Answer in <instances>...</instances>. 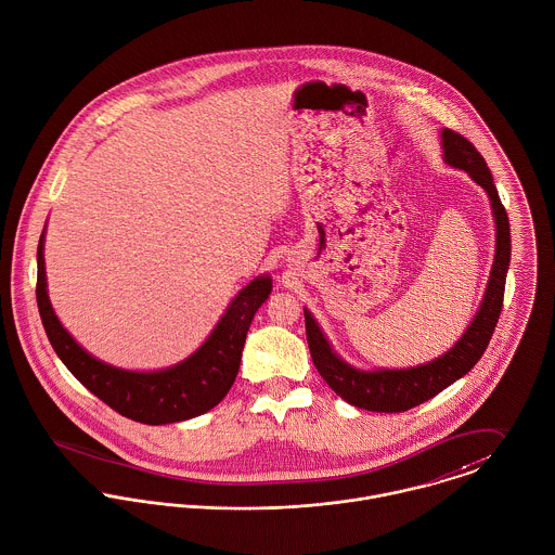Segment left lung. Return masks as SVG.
<instances>
[{"instance_id":"obj_1","label":"left lung","mask_w":555,"mask_h":555,"mask_svg":"<svg viewBox=\"0 0 555 555\" xmlns=\"http://www.w3.org/2000/svg\"><path fill=\"white\" fill-rule=\"evenodd\" d=\"M440 138L444 149V162L453 168L468 172L470 179L483 186L490 195L493 219H495V257H493L492 276H490L481 307L477 310L473 323L466 327L464 336L455 343V347H451L438 360L417 369L364 372V370L349 366L332 351L317 321L308 310H305L308 349H310L312 364L317 366L323 380L343 400H347L358 409H366L374 413H402L440 393L444 387L462 378L481 360L483 351L490 345V338L502 310L506 270L511 261V228H508L506 210L493 185L492 172L486 159L481 157V153L473 146V142L453 129H442Z\"/></svg>"}]
</instances>
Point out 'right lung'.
<instances>
[{"label": "right lung", "instance_id": "right-lung-1", "mask_svg": "<svg viewBox=\"0 0 555 555\" xmlns=\"http://www.w3.org/2000/svg\"><path fill=\"white\" fill-rule=\"evenodd\" d=\"M44 232L38 243L36 300L47 336L69 370L93 396L127 420L162 426L197 417L217 406L236 380L248 325L257 308L272 292L270 276H257L232 300V305L185 362L157 372H131L108 366L89 356L63 327L47 294Z\"/></svg>", "mask_w": 555, "mask_h": 555}]
</instances>
